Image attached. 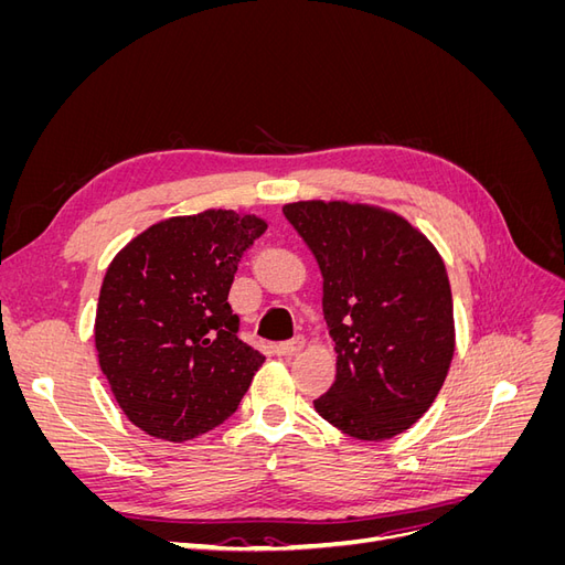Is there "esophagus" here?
Wrapping results in <instances>:
<instances>
[{"label":"esophagus","mask_w":565,"mask_h":565,"mask_svg":"<svg viewBox=\"0 0 565 565\" xmlns=\"http://www.w3.org/2000/svg\"><path fill=\"white\" fill-rule=\"evenodd\" d=\"M303 347H306V339L303 337H295V339H289V341H282V344H278V353L285 355V358H292V355L301 353Z\"/></svg>","instance_id":"obj_1"}]
</instances>
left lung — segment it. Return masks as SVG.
Here are the masks:
<instances>
[{
  "mask_svg": "<svg viewBox=\"0 0 565 565\" xmlns=\"http://www.w3.org/2000/svg\"><path fill=\"white\" fill-rule=\"evenodd\" d=\"M322 273L337 380L316 413L358 440L409 429L455 355L446 264L419 228L380 204L299 200L282 207Z\"/></svg>",
  "mask_w": 565,
  "mask_h": 565,
  "instance_id": "left-lung-1",
  "label": "left lung"
}]
</instances>
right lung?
<instances>
[{"label": "right lung", "instance_id": "add662e5", "mask_svg": "<svg viewBox=\"0 0 565 565\" xmlns=\"http://www.w3.org/2000/svg\"><path fill=\"white\" fill-rule=\"evenodd\" d=\"M249 212L169 216L119 249L100 282L94 344L127 419L183 443L226 422L266 358L237 339L228 303L243 252L266 231Z\"/></svg>", "mask_w": 565, "mask_h": 565}]
</instances>
